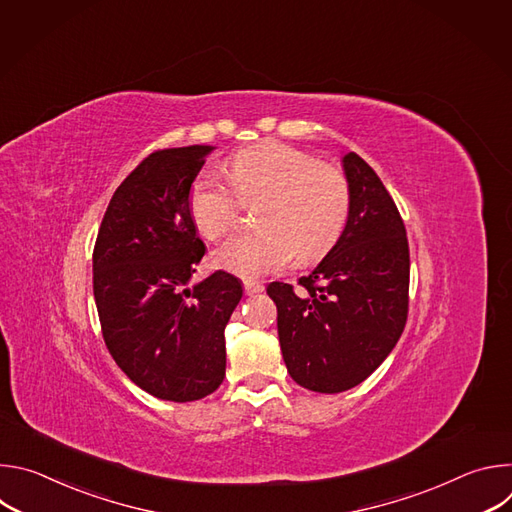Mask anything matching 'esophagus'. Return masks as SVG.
I'll use <instances>...</instances> for the list:
<instances>
[{
	"instance_id": "obj_1",
	"label": "esophagus",
	"mask_w": 512,
	"mask_h": 512,
	"mask_svg": "<svg viewBox=\"0 0 512 512\" xmlns=\"http://www.w3.org/2000/svg\"><path fill=\"white\" fill-rule=\"evenodd\" d=\"M265 287H263V283H259V281H245V294L247 296H255V294H261Z\"/></svg>"
}]
</instances>
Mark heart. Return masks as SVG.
Here are the masks:
<instances>
[{
    "instance_id": "obj_1",
    "label": "heart",
    "mask_w": 512,
    "mask_h": 512,
    "mask_svg": "<svg viewBox=\"0 0 512 512\" xmlns=\"http://www.w3.org/2000/svg\"><path fill=\"white\" fill-rule=\"evenodd\" d=\"M229 178L245 204L257 210L255 233L218 247L212 263L243 277H261L291 259L312 263L340 239L350 214V184L344 172L279 141H261L231 156ZM188 210L198 233L216 241L231 233L241 204L212 172L190 186Z\"/></svg>"
}]
</instances>
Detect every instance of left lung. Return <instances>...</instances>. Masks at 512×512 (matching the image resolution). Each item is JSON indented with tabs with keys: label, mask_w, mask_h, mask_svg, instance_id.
I'll return each mask as SVG.
<instances>
[{
	"label": "left lung",
	"mask_w": 512,
	"mask_h": 512,
	"mask_svg": "<svg viewBox=\"0 0 512 512\" xmlns=\"http://www.w3.org/2000/svg\"><path fill=\"white\" fill-rule=\"evenodd\" d=\"M350 184L348 223L300 291L273 281L277 334L289 377L316 393H342L367 379L395 348L409 308V247L401 214L375 170L342 158Z\"/></svg>",
	"instance_id": "obj_1"
}]
</instances>
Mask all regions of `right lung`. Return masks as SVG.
Instances as JSON below:
<instances>
[{"mask_svg": "<svg viewBox=\"0 0 512 512\" xmlns=\"http://www.w3.org/2000/svg\"><path fill=\"white\" fill-rule=\"evenodd\" d=\"M212 145L160 150L115 190L93 253V294L117 367L145 393L186 403L221 387L225 328L243 298L225 271L188 281L204 243L188 210Z\"/></svg>", "mask_w": 512, "mask_h": 512, "instance_id": "1", "label": "right lung"}]
</instances>
